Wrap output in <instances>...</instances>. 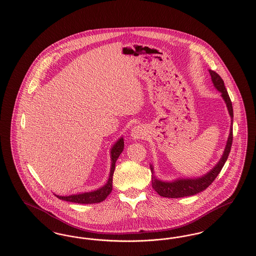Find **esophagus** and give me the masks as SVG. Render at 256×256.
Listing matches in <instances>:
<instances>
[{
  "mask_svg": "<svg viewBox=\"0 0 256 256\" xmlns=\"http://www.w3.org/2000/svg\"><path fill=\"white\" fill-rule=\"evenodd\" d=\"M146 130L144 126H135L134 128L132 130V134L130 136L132 137L134 140H138V139H143L146 137Z\"/></svg>",
  "mask_w": 256,
  "mask_h": 256,
  "instance_id": "obj_1",
  "label": "esophagus"
}]
</instances>
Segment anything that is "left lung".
<instances>
[{
  "label": "left lung",
  "mask_w": 256,
  "mask_h": 256,
  "mask_svg": "<svg viewBox=\"0 0 256 256\" xmlns=\"http://www.w3.org/2000/svg\"><path fill=\"white\" fill-rule=\"evenodd\" d=\"M209 74L211 76V80H212V82L215 86V88L220 92L222 97L226 102V108H228V113L232 118L230 132L226 145L224 148V152L222 156V158L220 159L219 162L216 164V166L212 170H209L204 176H202L200 178H178L172 182H162L156 178L154 167H152V165H150L152 186L161 196L176 198L196 195V194L206 190L207 187L217 178V176L219 174L220 172L222 169L226 161L228 160V154L230 152L232 139H233V134H232L233 108H232V100H230V98L228 96V93L226 89L222 78L218 74L212 70H209Z\"/></svg>",
  "instance_id": "left-lung-1"
}]
</instances>
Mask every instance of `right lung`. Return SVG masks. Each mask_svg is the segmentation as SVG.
I'll use <instances>...</instances> for the list:
<instances>
[{
	"label": "right lung",
	"instance_id": "add662e5",
	"mask_svg": "<svg viewBox=\"0 0 256 256\" xmlns=\"http://www.w3.org/2000/svg\"><path fill=\"white\" fill-rule=\"evenodd\" d=\"M124 150V138L121 137L114 145L111 148V168H110V178L108 182L106 183L102 187L98 188L92 192H86L82 194H76L70 196L56 195L58 198L62 200L74 202V204H98L106 198V196L110 195L112 191V180H113V174L115 170V163L119 156L122 154Z\"/></svg>",
	"mask_w": 256,
	"mask_h": 256
}]
</instances>
